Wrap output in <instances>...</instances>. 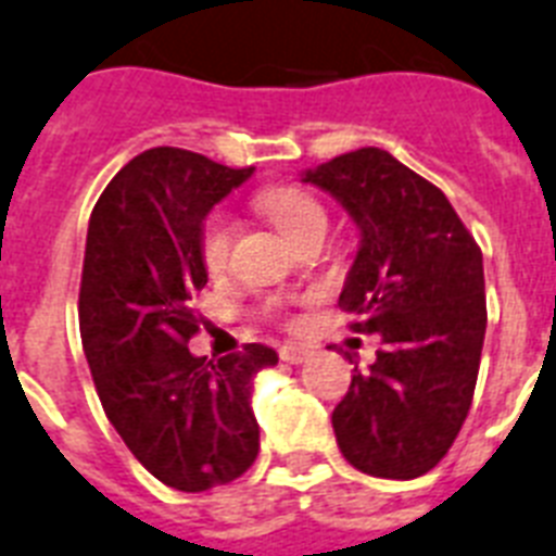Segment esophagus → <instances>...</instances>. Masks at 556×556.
<instances>
[{"mask_svg": "<svg viewBox=\"0 0 556 556\" xmlns=\"http://www.w3.org/2000/svg\"><path fill=\"white\" fill-rule=\"evenodd\" d=\"M279 356H282V363L300 365V363H305V359H308L311 351L302 349V345H282V349H279Z\"/></svg>", "mask_w": 556, "mask_h": 556, "instance_id": "34e87169", "label": "esophagus"}]
</instances>
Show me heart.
Here are the masks:
<instances>
[{
  "label": "heart",
  "instance_id": "b5f03b06",
  "mask_svg": "<svg viewBox=\"0 0 556 556\" xmlns=\"http://www.w3.org/2000/svg\"><path fill=\"white\" fill-rule=\"evenodd\" d=\"M260 207L270 219V225L277 228L288 242H296L302 233H308L311 228L325 225V211L311 193L300 191V188H270L260 197ZM231 233L233 225L228 214L216 211L205 219L200 233V254L207 270H223L228 265V254H231Z\"/></svg>",
  "mask_w": 556,
  "mask_h": 556
}]
</instances>
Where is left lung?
I'll use <instances>...</instances> for the list:
<instances>
[{
	"label": "left lung",
	"instance_id": "left-lung-1",
	"mask_svg": "<svg viewBox=\"0 0 556 556\" xmlns=\"http://www.w3.org/2000/svg\"><path fill=\"white\" fill-rule=\"evenodd\" d=\"M302 182L331 193L359 228L340 308L382 340L333 408L337 445L356 471L422 477L471 408L489 319L480 245L437 185L380 148L333 156Z\"/></svg>",
	"mask_w": 556,
	"mask_h": 556
}]
</instances>
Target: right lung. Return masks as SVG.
<instances>
[{
	"mask_svg": "<svg viewBox=\"0 0 556 556\" xmlns=\"http://www.w3.org/2000/svg\"><path fill=\"white\" fill-rule=\"evenodd\" d=\"M254 168L182 148L139 153L93 205L79 333L93 386L130 454L176 491L237 480L260 454L251 394L277 351L251 342L216 363L193 356V296L205 288V216Z\"/></svg>",
	"mask_w": 556,
	"mask_h": 556,
	"instance_id": "obj_1",
	"label": "right lung"
}]
</instances>
